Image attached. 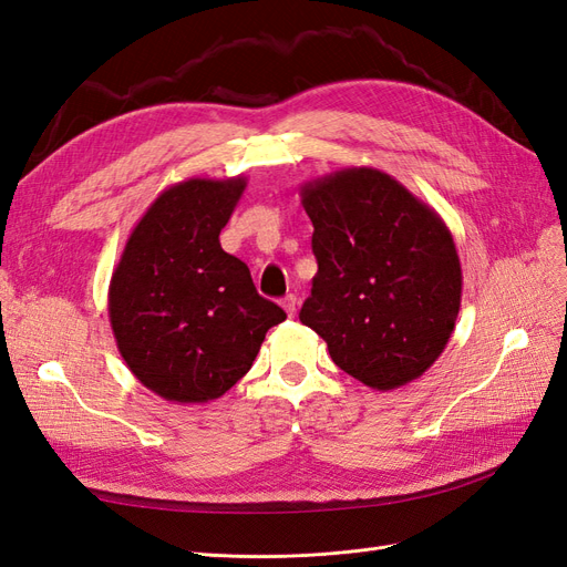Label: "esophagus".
<instances>
[{
	"mask_svg": "<svg viewBox=\"0 0 567 567\" xmlns=\"http://www.w3.org/2000/svg\"><path fill=\"white\" fill-rule=\"evenodd\" d=\"M281 307H284L288 317H293L296 315V307H298V298L293 293H288L286 298H281Z\"/></svg>",
	"mask_w": 567,
	"mask_h": 567,
	"instance_id": "obj_1",
	"label": "esophagus"
}]
</instances>
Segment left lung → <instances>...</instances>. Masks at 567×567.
<instances>
[{"label":"left lung","mask_w":567,"mask_h":567,"mask_svg":"<svg viewBox=\"0 0 567 567\" xmlns=\"http://www.w3.org/2000/svg\"><path fill=\"white\" fill-rule=\"evenodd\" d=\"M319 271L300 321L333 362L373 390L431 369L461 307V262L444 219L375 167H342L300 186Z\"/></svg>","instance_id":"8db88e82"}]
</instances>
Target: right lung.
<instances>
[{"mask_svg":"<svg viewBox=\"0 0 567 567\" xmlns=\"http://www.w3.org/2000/svg\"><path fill=\"white\" fill-rule=\"evenodd\" d=\"M248 186L244 175L167 186L136 221L109 286L111 329L125 364L175 404L221 398L252 367L279 305L257 296L250 269L221 250Z\"/></svg>","mask_w":567,"mask_h":567,"instance_id":"obj_1","label":"right lung"}]
</instances>
